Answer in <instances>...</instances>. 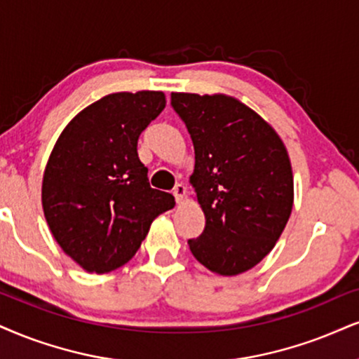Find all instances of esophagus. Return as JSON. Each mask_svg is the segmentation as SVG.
<instances>
[{
  "label": "esophagus",
  "mask_w": 359,
  "mask_h": 359,
  "mask_svg": "<svg viewBox=\"0 0 359 359\" xmlns=\"http://www.w3.org/2000/svg\"><path fill=\"white\" fill-rule=\"evenodd\" d=\"M172 194H175V198H176V203H183V198H184V194H187V187H184L183 183H178L175 187V189H172Z\"/></svg>",
  "instance_id": "1"
}]
</instances>
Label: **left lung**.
<instances>
[{
  "label": "left lung",
  "instance_id": "obj_1",
  "mask_svg": "<svg viewBox=\"0 0 359 359\" xmlns=\"http://www.w3.org/2000/svg\"><path fill=\"white\" fill-rule=\"evenodd\" d=\"M171 106L193 140L189 183L206 219L189 250L210 271L236 276L273 250L290 219L294 188L286 146L233 96L171 93Z\"/></svg>",
  "mask_w": 359,
  "mask_h": 359
}]
</instances>
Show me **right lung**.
<instances>
[{
    "label": "right lung",
    "instance_id": "1",
    "mask_svg": "<svg viewBox=\"0 0 359 359\" xmlns=\"http://www.w3.org/2000/svg\"><path fill=\"white\" fill-rule=\"evenodd\" d=\"M163 91L113 93L66 125L43 175L44 218L61 250L88 273L128 263L153 219L175 206L153 189L138 138L165 109Z\"/></svg>",
    "mask_w": 359,
    "mask_h": 359
}]
</instances>
